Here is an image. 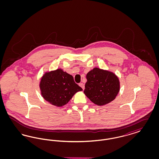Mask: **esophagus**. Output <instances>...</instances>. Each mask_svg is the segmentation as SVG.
Returning a JSON list of instances; mask_svg holds the SVG:
<instances>
[{"instance_id": "1", "label": "esophagus", "mask_w": 159, "mask_h": 159, "mask_svg": "<svg viewBox=\"0 0 159 159\" xmlns=\"http://www.w3.org/2000/svg\"><path fill=\"white\" fill-rule=\"evenodd\" d=\"M79 85L84 90V84H83V83H80L79 84Z\"/></svg>"}]
</instances>
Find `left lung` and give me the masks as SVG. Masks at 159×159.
Returning <instances> with one entry per match:
<instances>
[{
	"label": "left lung",
	"instance_id": "obj_1",
	"mask_svg": "<svg viewBox=\"0 0 159 159\" xmlns=\"http://www.w3.org/2000/svg\"><path fill=\"white\" fill-rule=\"evenodd\" d=\"M84 93L95 104L105 106L113 101L120 91V80L113 72L95 67L86 75Z\"/></svg>",
	"mask_w": 159,
	"mask_h": 159
}]
</instances>
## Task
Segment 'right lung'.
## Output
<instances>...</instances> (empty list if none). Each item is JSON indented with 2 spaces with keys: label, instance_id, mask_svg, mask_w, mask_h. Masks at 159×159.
I'll return each instance as SVG.
<instances>
[{
  "label": "right lung",
  "instance_id": "add662e5",
  "mask_svg": "<svg viewBox=\"0 0 159 159\" xmlns=\"http://www.w3.org/2000/svg\"><path fill=\"white\" fill-rule=\"evenodd\" d=\"M39 88L46 101L58 107L67 104L77 92L83 91L73 77L61 68L45 72L40 79Z\"/></svg>",
  "mask_w": 159,
  "mask_h": 159
}]
</instances>
